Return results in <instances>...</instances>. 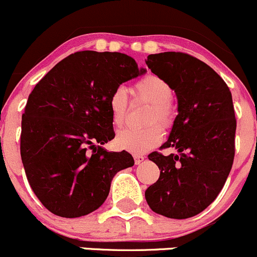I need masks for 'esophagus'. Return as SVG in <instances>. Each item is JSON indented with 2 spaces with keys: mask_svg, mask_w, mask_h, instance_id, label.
<instances>
[{
  "mask_svg": "<svg viewBox=\"0 0 257 257\" xmlns=\"http://www.w3.org/2000/svg\"><path fill=\"white\" fill-rule=\"evenodd\" d=\"M134 160H136L137 165H139L145 160V156L144 155H136V156H134Z\"/></svg>",
  "mask_w": 257,
  "mask_h": 257,
  "instance_id": "34e87169",
  "label": "esophagus"
}]
</instances>
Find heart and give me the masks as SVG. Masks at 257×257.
I'll return each instance as SVG.
<instances>
[{"instance_id":"obj_1","label":"heart","mask_w":257,"mask_h":257,"mask_svg":"<svg viewBox=\"0 0 257 257\" xmlns=\"http://www.w3.org/2000/svg\"><path fill=\"white\" fill-rule=\"evenodd\" d=\"M132 93L136 99L151 104L148 115L149 123L159 121L165 128L172 125L175 120V109L171 104L174 88L163 77L158 75H147L138 80L132 87ZM128 92L124 87H117L108 99L110 119L114 126L124 123L128 112ZM164 137V132L159 124H151L147 128H126L120 131L115 138L118 148L133 154L147 153L158 147Z\"/></svg>"}]
</instances>
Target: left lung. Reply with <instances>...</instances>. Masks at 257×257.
<instances>
[{"label": "left lung", "instance_id": "obj_1", "mask_svg": "<svg viewBox=\"0 0 257 257\" xmlns=\"http://www.w3.org/2000/svg\"><path fill=\"white\" fill-rule=\"evenodd\" d=\"M147 65L172 86L178 114L160 148H175L177 154H150L160 176L145 198L158 214L186 219L217 198L233 166L236 119L231 92L212 67L186 53L151 54Z\"/></svg>", "mask_w": 257, "mask_h": 257}]
</instances>
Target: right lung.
Returning <instances> with one entry per match:
<instances>
[{"label":"right lung","instance_id":"add662e5","mask_svg":"<svg viewBox=\"0 0 257 257\" xmlns=\"http://www.w3.org/2000/svg\"><path fill=\"white\" fill-rule=\"evenodd\" d=\"M147 71L121 53L85 50L63 59L37 83L22 115L21 158L27 180L53 214L77 218L98 209L128 151H107L114 138L108 99Z\"/></svg>","mask_w":257,"mask_h":257}]
</instances>
